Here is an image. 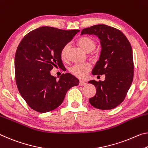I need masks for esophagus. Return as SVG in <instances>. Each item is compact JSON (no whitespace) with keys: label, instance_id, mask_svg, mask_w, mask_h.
<instances>
[{"label":"esophagus","instance_id":"34e87169","mask_svg":"<svg viewBox=\"0 0 148 148\" xmlns=\"http://www.w3.org/2000/svg\"><path fill=\"white\" fill-rule=\"evenodd\" d=\"M79 86H85V85H86V82L83 80H79Z\"/></svg>","mask_w":148,"mask_h":148}]
</instances>
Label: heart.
I'll return each instance as SVG.
<instances>
[{
  "label": "heart",
  "mask_w": 148,
  "mask_h": 148,
  "mask_svg": "<svg viewBox=\"0 0 148 148\" xmlns=\"http://www.w3.org/2000/svg\"><path fill=\"white\" fill-rule=\"evenodd\" d=\"M78 44L80 47L86 52L90 53L96 47V41L92 37L90 36H83L78 40ZM69 45L66 44L62 48L60 51V57L62 60L66 59L69 51ZM91 69V65L88 63L82 64H75L70 68L69 71L74 76L79 78H83L86 76L88 72Z\"/></svg>",
  "instance_id": "b5f03b06"
}]
</instances>
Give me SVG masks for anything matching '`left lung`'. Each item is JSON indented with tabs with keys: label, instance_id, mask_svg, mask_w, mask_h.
Listing matches in <instances>:
<instances>
[{
	"label": "left lung",
	"instance_id": "1",
	"mask_svg": "<svg viewBox=\"0 0 148 148\" xmlns=\"http://www.w3.org/2000/svg\"><path fill=\"white\" fill-rule=\"evenodd\" d=\"M98 36L101 44L99 60L93 75H105V81L91 80L96 94L89 99L97 109L109 110L120 105L132 84L134 77L132 49L125 34L116 28L105 24L95 25L82 29L81 34Z\"/></svg>",
	"mask_w": 148,
	"mask_h": 148
}]
</instances>
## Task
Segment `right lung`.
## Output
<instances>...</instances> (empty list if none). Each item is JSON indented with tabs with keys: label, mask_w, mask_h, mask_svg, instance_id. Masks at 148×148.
<instances>
[{
	"label": "right lung",
	"mask_w": 148,
	"mask_h": 148,
	"mask_svg": "<svg viewBox=\"0 0 148 148\" xmlns=\"http://www.w3.org/2000/svg\"><path fill=\"white\" fill-rule=\"evenodd\" d=\"M79 30L43 26L23 37L16 50L15 79L18 90L34 111L47 112L62 104L68 90L79 80L69 73L59 79L51 76L53 66H63L60 53Z\"/></svg>",
	"instance_id": "1"
}]
</instances>
